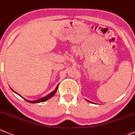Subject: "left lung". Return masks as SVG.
I'll return each instance as SVG.
<instances>
[{
	"mask_svg": "<svg viewBox=\"0 0 135 135\" xmlns=\"http://www.w3.org/2000/svg\"><path fill=\"white\" fill-rule=\"evenodd\" d=\"M86 100L88 101V102H91H91H90V101H89V100Z\"/></svg>",
	"mask_w": 135,
	"mask_h": 135,
	"instance_id": "left-lung-1",
	"label": "left lung"
}]
</instances>
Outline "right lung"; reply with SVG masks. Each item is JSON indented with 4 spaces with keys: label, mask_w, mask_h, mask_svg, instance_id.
Listing matches in <instances>:
<instances>
[{
    "label": "right lung",
    "mask_w": 135,
    "mask_h": 135,
    "mask_svg": "<svg viewBox=\"0 0 135 135\" xmlns=\"http://www.w3.org/2000/svg\"><path fill=\"white\" fill-rule=\"evenodd\" d=\"M58 87H59V84H58V85L57 86H56V88H55V89L54 91H53V92H51V93H50L49 94V95H46V97H43V98H40V99H38V100H33V101H31V100H26V99H25V98H24V100H25L26 101H27V102H30V103H32V104H35V103H38V102H45V101H46V100H47L48 99H50V98H51L52 97H53L55 95V94L56 93V91H57V89H58ZM11 90H12L13 91L14 93H17L15 92V91H14L13 90V89H11ZM20 96H21V95H20Z\"/></svg>",
    "instance_id": "right-lung-1"
}]
</instances>
